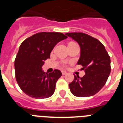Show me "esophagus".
<instances>
[{
    "label": "esophagus",
    "instance_id": "1",
    "mask_svg": "<svg viewBox=\"0 0 123 123\" xmlns=\"http://www.w3.org/2000/svg\"><path fill=\"white\" fill-rule=\"evenodd\" d=\"M62 74L63 75H66V74H67V72H66V71H62Z\"/></svg>",
    "mask_w": 123,
    "mask_h": 123
}]
</instances>
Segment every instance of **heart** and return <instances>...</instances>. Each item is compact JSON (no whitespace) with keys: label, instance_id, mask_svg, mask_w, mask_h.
Segmentation results:
<instances>
[{"label":"heart","instance_id":"heart-1","mask_svg":"<svg viewBox=\"0 0 123 123\" xmlns=\"http://www.w3.org/2000/svg\"><path fill=\"white\" fill-rule=\"evenodd\" d=\"M62 65H63V66H65V62H62Z\"/></svg>","mask_w":123,"mask_h":123}]
</instances>
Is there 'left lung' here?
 I'll use <instances>...</instances> for the list:
<instances>
[{
    "label": "left lung",
    "instance_id": "obj_1",
    "mask_svg": "<svg viewBox=\"0 0 123 123\" xmlns=\"http://www.w3.org/2000/svg\"><path fill=\"white\" fill-rule=\"evenodd\" d=\"M66 35L80 45V57L77 64L86 72L82 78L74 75V80L69 84L71 93L77 97L94 95L105 86L111 73L110 56L98 39L87 34L70 32Z\"/></svg>",
    "mask_w": 123,
    "mask_h": 123
}]
</instances>
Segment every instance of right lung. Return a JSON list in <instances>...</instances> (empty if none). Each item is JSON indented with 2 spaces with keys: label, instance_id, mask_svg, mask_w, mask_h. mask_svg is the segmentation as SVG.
<instances>
[{
  "label": "right lung",
  "instance_id": "right-lung-1",
  "mask_svg": "<svg viewBox=\"0 0 123 123\" xmlns=\"http://www.w3.org/2000/svg\"><path fill=\"white\" fill-rule=\"evenodd\" d=\"M61 32H42L25 39L20 44L14 61L16 82L30 97L43 99L54 93L56 82L62 76L59 69L52 73L42 70L44 61L57 43L67 38Z\"/></svg>",
  "mask_w": 123,
  "mask_h": 123
}]
</instances>
